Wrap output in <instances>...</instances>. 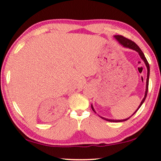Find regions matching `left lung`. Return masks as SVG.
Returning <instances> with one entry per match:
<instances>
[{"label": "left lung", "mask_w": 161, "mask_h": 161, "mask_svg": "<svg viewBox=\"0 0 161 161\" xmlns=\"http://www.w3.org/2000/svg\"><path fill=\"white\" fill-rule=\"evenodd\" d=\"M114 37L116 39L117 41H118L120 44H121V45H123L124 47H127V48H129V49H132L134 50H135V51H136L139 53V55H140V56L141 58L142 59V61H144V63H145L146 67H147V81H146V90H145V97H144V98L142 100V102H141L140 105H139V107L137 108V109L135 111H134V114L131 115V116L130 117H129V118L127 119H122V120H114V119H106V118H104V117H102L99 116L100 118H102L104 120H106V121H110V122H122V121H126V120H128L129 119H130L131 116H133V115L135 114V113L138 111V109L140 108L141 107V105H142V103L144 102H145V98L146 97H147V91H148V85H149V76H150V65L149 64H148V62L147 61V59H146V58L145 56V55H144V53H142V50H141V49L139 47V46L137 45L136 44L135 42L131 41V40L127 39V38L124 37V36H121V35H114ZM91 108H92V111H94L95 113V111L94 109V108H93L92 105H91Z\"/></svg>", "instance_id": "1"}]
</instances>
